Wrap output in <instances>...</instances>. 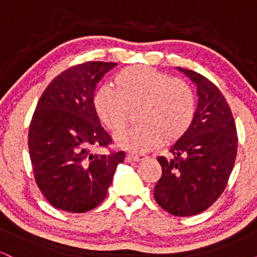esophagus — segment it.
Segmentation results:
<instances>
[{
	"label": "esophagus",
	"mask_w": 257,
	"mask_h": 257,
	"mask_svg": "<svg viewBox=\"0 0 257 257\" xmlns=\"http://www.w3.org/2000/svg\"><path fill=\"white\" fill-rule=\"evenodd\" d=\"M145 157H146V156L141 155V153H129V155H126V161H128V162H139V161H141V159H144Z\"/></svg>",
	"instance_id": "esophagus-1"
}]
</instances>
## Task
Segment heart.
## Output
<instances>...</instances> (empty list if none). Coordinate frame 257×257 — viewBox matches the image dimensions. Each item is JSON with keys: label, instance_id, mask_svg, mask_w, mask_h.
Masks as SVG:
<instances>
[{"label": "heart", "instance_id": "b5f03b06", "mask_svg": "<svg viewBox=\"0 0 257 257\" xmlns=\"http://www.w3.org/2000/svg\"><path fill=\"white\" fill-rule=\"evenodd\" d=\"M113 88L95 91L93 106L100 122L113 134L123 132L138 111L140 125L116 138L117 145L145 152L184 138L196 113L192 88L184 79L149 66H128L114 76Z\"/></svg>", "mask_w": 257, "mask_h": 257}]
</instances>
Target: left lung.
Segmentation results:
<instances>
[{"instance_id": "8db88e82", "label": "left lung", "mask_w": 257, "mask_h": 257, "mask_svg": "<svg viewBox=\"0 0 257 257\" xmlns=\"http://www.w3.org/2000/svg\"><path fill=\"white\" fill-rule=\"evenodd\" d=\"M197 85L198 106L192 124L169 152L158 157L162 175L155 199L175 216H192L208 209L225 191L237 156L234 118L225 96L213 82L178 67Z\"/></svg>"}]
</instances>
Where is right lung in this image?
<instances>
[{"mask_svg":"<svg viewBox=\"0 0 257 257\" xmlns=\"http://www.w3.org/2000/svg\"><path fill=\"white\" fill-rule=\"evenodd\" d=\"M116 63L87 61L58 75L38 100L29 126L36 185L53 206L85 213L105 199L125 153L94 154L112 144L94 111L96 83Z\"/></svg>","mask_w":257,"mask_h":257,"instance_id":"add662e5","label":"right lung"}]
</instances>
